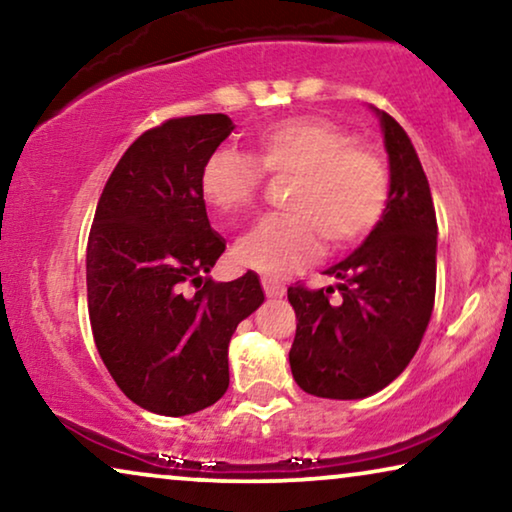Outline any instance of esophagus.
I'll return each mask as SVG.
<instances>
[{
    "mask_svg": "<svg viewBox=\"0 0 512 512\" xmlns=\"http://www.w3.org/2000/svg\"><path fill=\"white\" fill-rule=\"evenodd\" d=\"M261 284H263V291L268 298H282L286 293V286L272 277H263Z\"/></svg>",
    "mask_w": 512,
    "mask_h": 512,
    "instance_id": "esophagus-1",
    "label": "esophagus"
}]
</instances>
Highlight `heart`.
I'll return each instance as SVG.
<instances>
[{"instance_id":"obj_1","label":"heart","mask_w":512,"mask_h":512,"mask_svg":"<svg viewBox=\"0 0 512 512\" xmlns=\"http://www.w3.org/2000/svg\"><path fill=\"white\" fill-rule=\"evenodd\" d=\"M256 161L247 153L216 149L200 174L205 200L233 216L256 200L265 172L298 177L289 212L265 216L235 244L237 261L265 275H291L319 256L324 241L347 249L370 235L389 202L384 160L340 123L321 116L275 121L256 135Z\"/></svg>"}]
</instances>
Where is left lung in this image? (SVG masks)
Returning <instances> with one entry per match:
<instances>
[{"mask_svg": "<svg viewBox=\"0 0 512 512\" xmlns=\"http://www.w3.org/2000/svg\"><path fill=\"white\" fill-rule=\"evenodd\" d=\"M380 118L389 156V202L380 223L345 261L331 265L333 286H289L296 338L289 363L307 394L335 401L373 396L408 368L436 300L438 226L431 188L408 132L387 111Z\"/></svg>", "mask_w": 512, "mask_h": 512, "instance_id": "left-lung-1", "label": "left lung"}]
</instances>
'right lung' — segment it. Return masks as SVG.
Segmentation results:
<instances>
[{
  "instance_id": "right-lung-1",
  "label": "right lung",
  "mask_w": 512,
  "mask_h": 512,
  "mask_svg": "<svg viewBox=\"0 0 512 512\" xmlns=\"http://www.w3.org/2000/svg\"><path fill=\"white\" fill-rule=\"evenodd\" d=\"M235 130L226 114L172 118L132 142L97 202L86 284L95 347L125 396L165 417L226 394L228 345L263 305L256 272L207 279L226 251L200 174Z\"/></svg>"
}]
</instances>
